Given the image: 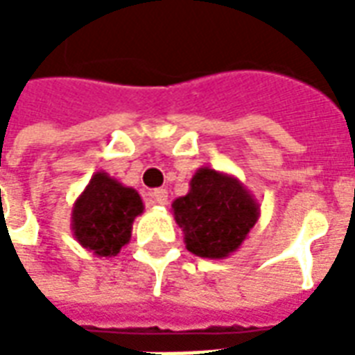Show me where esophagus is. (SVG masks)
<instances>
[{"mask_svg": "<svg viewBox=\"0 0 355 355\" xmlns=\"http://www.w3.org/2000/svg\"><path fill=\"white\" fill-rule=\"evenodd\" d=\"M150 196H152V201H154L155 205H167V200H169V193H167V190L157 188V190H154Z\"/></svg>", "mask_w": 355, "mask_h": 355, "instance_id": "1", "label": "esophagus"}]
</instances>
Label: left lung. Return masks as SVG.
<instances>
[{
    "label": "left lung",
    "mask_w": 355,
    "mask_h": 355,
    "mask_svg": "<svg viewBox=\"0 0 355 355\" xmlns=\"http://www.w3.org/2000/svg\"><path fill=\"white\" fill-rule=\"evenodd\" d=\"M171 207L184 232L186 249L201 259L236 253L261 216L259 201L241 180L211 167L196 171L188 193Z\"/></svg>",
    "instance_id": "1"
}]
</instances>
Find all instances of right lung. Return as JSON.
Listing matches in <instances>:
<instances>
[{
    "label": "right lung",
    "mask_w": 355,
    "mask_h": 355,
    "mask_svg": "<svg viewBox=\"0 0 355 355\" xmlns=\"http://www.w3.org/2000/svg\"><path fill=\"white\" fill-rule=\"evenodd\" d=\"M142 211L144 203L135 188L98 171L73 203V238L96 257H116L129 243L132 223Z\"/></svg>",
    "instance_id": "add662e5"
}]
</instances>
